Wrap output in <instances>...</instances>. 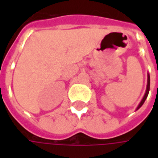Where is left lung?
Instances as JSON below:
<instances>
[{
  "label": "left lung",
  "mask_w": 158,
  "mask_h": 158,
  "mask_svg": "<svg viewBox=\"0 0 158 158\" xmlns=\"http://www.w3.org/2000/svg\"><path fill=\"white\" fill-rule=\"evenodd\" d=\"M149 90H150V74L149 73H147V85H146V93H145V95L143 96L142 100H141V102H139V104L137 106V108H136V111L138 109H139L141 106H142L144 102H145V101L147 98V96H148V94H149Z\"/></svg>",
  "instance_id": "obj_1"
}]
</instances>
